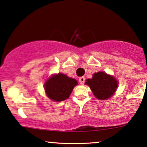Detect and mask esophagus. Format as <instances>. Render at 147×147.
Instances as JSON below:
<instances>
[{
	"mask_svg": "<svg viewBox=\"0 0 147 147\" xmlns=\"http://www.w3.org/2000/svg\"><path fill=\"white\" fill-rule=\"evenodd\" d=\"M79 81L80 84H81V85H83L84 83H85V77H81V78H80V79H79Z\"/></svg>",
	"mask_w": 147,
	"mask_h": 147,
	"instance_id": "1",
	"label": "esophagus"
}]
</instances>
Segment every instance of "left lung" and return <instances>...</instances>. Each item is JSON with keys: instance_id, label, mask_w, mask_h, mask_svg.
Listing matches in <instances>:
<instances>
[{"instance_id": "obj_1", "label": "left lung", "mask_w": 147, "mask_h": 147, "mask_svg": "<svg viewBox=\"0 0 147 147\" xmlns=\"http://www.w3.org/2000/svg\"><path fill=\"white\" fill-rule=\"evenodd\" d=\"M85 84L89 86L95 97L100 100L110 98L118 87V82L113 76L101 71L93 74L92 79L86 80Z\"/></svg>"}]
</instances>
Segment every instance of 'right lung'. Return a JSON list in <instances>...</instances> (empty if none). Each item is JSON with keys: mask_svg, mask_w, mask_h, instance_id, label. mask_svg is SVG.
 <instances>
[{"mask_svg": "<svg viewBox=\"0 0 147 147\" xmlns=\"http://www.w3.org/2000/svg\"><path fill=\"white\" fill-rule=\"evenodd\" d=\"M77 84L78 82L75 79L58 73L47 80L44 84V89L49 99L58 102L68 99Z\"/></svg>", "mask_w": 147, "mask_h": 147, "instance_id": "right-lung-1", "label": "right lung"}]
</instances>
